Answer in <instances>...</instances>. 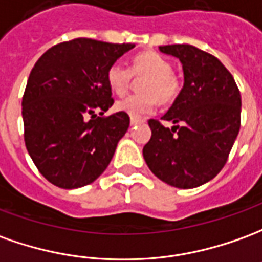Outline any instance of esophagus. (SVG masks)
<instances>
[{"mask_svg":"<svg viewBox=\"0 0 262 262\" xmlns=\"http://www.w3.org/2000/svg\"><path fill=\"white\" fill-rule=\"evenodd\" d=\"M144 119H139V118H130V125L135 126V125H139V123H143Z\"/></svg>","mask_w":262,"mask_h":262,"instance_id":"esophagus-1","label":"esophagus"}]
</instances>
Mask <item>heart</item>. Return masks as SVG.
Wrapping results in <instances>:
<instances>
[{"label": "heart", "mask_w": 262, "mask_h": 262, "mask_svg": "<svg viewBox=\"0 0 262 262\" xmlns=\"http://www.w3.org/2000/svg\"><path fill=\"white\" fill-rule=\"evenodd\" d=\"M135 78H142L139 80L142 92L126 96L116 103L118 111L132 118L149 115L155 111L157 99L160 103H170L180 93V82L171 71V63L153 51L137 55L130 69L120 62H115L107 69V83L119 96L130 89Z\"/></svg>", "instance_id": "obj_1"}]
</instances>
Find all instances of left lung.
<instances>
[{"mask_svg": "<svg viewBox=\"0 0 262 262\" xmlns=\"http://www.w3.org/2000/svg\"><path fill=\"white\" fill-rule=\"evenodd\" d=\"M179 58L184 85L162 120L150 119L143 157L151 173L177 188L210 182L227 163L241 126V95L233 75L215 56L187 43L159 47Z\"/></svg>", "mask_w": 262, "mask_h": 262, "instance_id": "1", "label": "left lung"}]
</instances>
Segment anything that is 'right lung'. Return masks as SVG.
I'll list each match as a JSON object with an SVG mask.
<instances>
[{"label":"right lung","mask_w":262,"mask_h":262,"mask_svg":"<svg viewBox=\"0 0 262 262\" xmlns=\"http://www.w3.org/2000/svg\"><path fill=\"white\" fill-rule=\"evenodd\" d=\"M132 48L76 38L49 48L34 65L23 96L24 140L49 183L83 187L109 166L130 119L125 112L103 116L115 102L107 69Z\"/></svg>","instance_id":"1"}]
</instances>
